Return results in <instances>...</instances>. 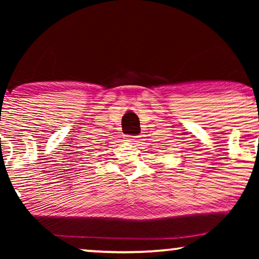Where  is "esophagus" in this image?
Listing matches in <instances>:
<instances>
[{
	"label": "esophagus",
	"mask_w": 259,
	"mask_h": 259,
	"mask_svg": "<svg viewBox=\"0 0 259 259\" xmlns=\"http://www.w3.org/2000/svg\"><path fill=\"white\" fill-rule=\"evenodd\" d=\"M125 139H126V141H128V143H131V144H134L137 140L136 137H133V136H127Z\"/></svg>",
	"instance_id": "1"
}]
</instances>
